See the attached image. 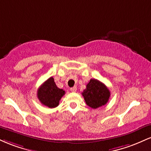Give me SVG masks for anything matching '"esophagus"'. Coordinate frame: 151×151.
Masks as SVG:
<instances>
[{
    "mask_svg": "<svg viewBox=\"0 0 151 151\" xmlns=\"http://www.w3.org/2000/svg\"><path fill=\"white\" fill-rule=\"evenodd\" d=\"M70 90L72 92H75V91H77V87H76V86H73V87L70 88Z\"/></svg>",
    "mask_w": 151,
    "mask_h": 151,
    "instance_id": "esophagus-1",
    "label": "esophagus"
}]
</instances>
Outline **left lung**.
I'll return each mask as SVG.
<instances>
[{"mask_svg": "<svg viewBox=\"0 0 151 151\" xmlns=\"http://www.w3.org/2000/svg\"><path fill=\"white\" fill-rule=\"evenodd\" d=\"M81 94L86 104L92 109H97L108 102L111 93L104 84L97 79H91Z\"/></svg>", "mask_w": 151, "mask_h": 151, "instance_id": "1", "label": "left lung"}]
</instances>
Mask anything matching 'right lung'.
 Wrapping results in <instances>:
<instances>
[{
  "label": "right lung",
  "instance_id": "obj_1",
  "mask_svg": "<svg viewBox=\"0 0 151 151\" xmlns=\"http://www.w3.org/2000/svg\"><path fill=\"white\" fill-rule=\"evenodd\" d=\"M65 93V91L57 86L53 77H51L38 89L37 95L42 104L52 109L58 106Z\"/></svg>",
  "mask_w": 151,
  "mask_h": 151
}]
</instances>
